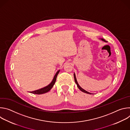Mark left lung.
I'll list each match as a JSON object with an SVG mask.
<instances>
[{
  "label": "left lung",
  "mask_w": 130,
  "mask_h": 130,
  "mask_svg": "<svg viewBox=\"0 0 130 130\" xmlns=\"http://www.w3.org/2000/svg\"><path fill=\"white\" fill-rule=\"evenodd\" d=\"M100 39L101 40H102V41H103V42H106L104 39ZM73 76H74V79H75V82H76V84H77V85L78 88H79L80 90H81L82 92H85V93H86V94H92L91 93H90V92H89L87 91L86 90H84V89H83V88L79 85V84H78V82H77V79H76V75H75V73H73Z\"/></svg>",
  "instance_id": "8db88e82"
}]
</instances>
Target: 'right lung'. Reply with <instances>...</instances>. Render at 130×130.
<instances>
[{
    "mask_svg": "<svg viewBox=\"0 0 130 130\" xmlns=\"http://www.w3.org/2000/svg\"><path fill=\"white\" fill-rule=\"evenodd\" d=\"M60 71V70H59L56 72V73H55V75H54V76L53 77V79L52 81H51V82L49 85H48L47 86H45L43 88H42L41 89L36 90H34V91H30V93L34 94L40 95V94H43L46 93V92H48L52 88L54 84H55V81H56V80H57V77L58 76V73H59Z\"/></svg>",
    "mask_w": 130,
    "mask_h": 130,
    "instance_id": "obj_1",
    "label": "right lung"
}]
</instances>
